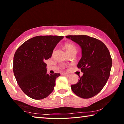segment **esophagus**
Instances as JSON below:
<instances>
[{"label":"esophagus","instance_id":"1","mask_svg":"<svg viewBox=\"0 0 124 124\" xmlns=\"http://www.w3.org/2000/svg\"><path fill=\"white\" fill-rule=\"evenodd\" d=\"M63 75L64 76L67 77V78H69V77L70 76V75L69 74H63Z\"/></svg>","mask_w":124,"mask_h":124}]
</instances>
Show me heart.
Returning a JSON list of instances; mask_svg holds the SVG:
<instances>
[{
	"label": "heart",
	"mask_w": 124,
	"mask_h": 124,
	"mask_svg": "<svg viewBox=\"0 0 124 124\" xmlns=\"http://www.w3.org/2000/svg\"><path fill=\"white\" fill-rule=\"evenodd\" d=\"M64 46L67 52L70 55L73 53L77 52V47L74 43H71V42H68V43H65Z\"/></svg>",
	"instance_id": "obj_1"
}]
</instances>
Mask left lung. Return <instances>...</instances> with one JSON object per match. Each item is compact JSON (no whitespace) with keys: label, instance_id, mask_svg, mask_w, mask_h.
Wrapping results in <instances>:
<instances>
[{"label":"left lung","instance_id":"1","mask_svg":"<svg viewBox=\"0 0 124 124\" xmlns=\"http://www.w3.org/2000/svg\"><path fill=\"white\" fill-rule=\"evenodd\" d=\"M82 49L78 68L84 73L76 84L71 86L72 92L82 98L94 97L101 92L110 76L112 66L110 52L102 41L86 35L67 36Z\"/></svg>","mask_w":124,"mask_h":124}]
</instances>
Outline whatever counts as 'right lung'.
Returning a JSON list of instances; mask_svg holds the SVG:
<instances>
[{"instance_id": "add662e5", "label": "right lung", "mask_w": 124, "mask_h": 124, "mask_svg": "<svg viewBox=\"0 0 124 124\" xmlns=\"http://www.w3.org/2000/svg\"><path fill=\"white\" fill-rule=\"evenodd\" d=\"M63 36H38L26 40L15 52L13 71L20 88L34 99L47 97L54 90L60 74H48L45 60L50 58Z\"/></svg>"}]
</instances>
